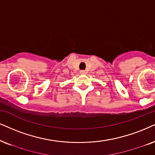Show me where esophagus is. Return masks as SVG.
Returning <instances> with one entry per match:
<instances>
[{"label":"esophagus","instance_id":"34e87169","mask_svg":"<svg viewBox=\"0 0 155 155\" xmlns=\"http://www.w3.org/2000/svg\"><path fill=\"white\" fill-rule=\"evenodd\" d=\"M80 74H81V75H85L86 71H84V70H81V71H80Z\"/></svg>","mask_w":155,"mask_h":155}]
</instances>
